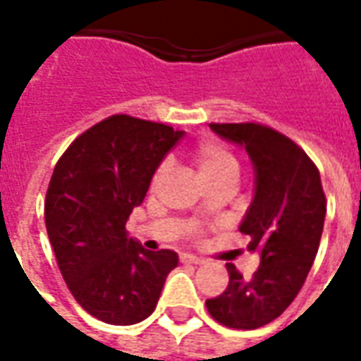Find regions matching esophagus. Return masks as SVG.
I'll list each match as a JSON object with an SVG mask.
<instances>
[{
	"mask_svg": "<svg viewBox=\"0 0 361 361\" xmlns=\"http://www.w3.org/2000/svg\"><path fill=\"white\" fill-rule=\"evenodd\" d=\"M180 261L181 263H193V265H201L203 263V259L197 257V255H191V253H181Z\"/></svg>",
	"mask_w": 361,
	"mask_h": 361,
	"instance_id": "34e87169",
	"label": "esophagus"
}]
</instances>
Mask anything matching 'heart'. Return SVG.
I'll use <instances>...</instances> for the list:
<instances>
[{
    "instance_id": "heart-1",
    "label": "heart",
    "mask_w": 361,
    "mask_h": 361,
    "mask_svg": "<svg viewBox=\"0 0 361 361\" xmlns=\"http://www.w3.org/2000/svg\"><path fill=\"white\" fill-rule=\"evenodd\" d=\"M191 157H193V162L199 168V172L203 173V178L209 183L214 180H220V178H228V176H235L238 178V160L232 154V150L226 149L222 142L219 141H201L197 142L193 150H191ZM166 164L158 166L154 173H152V180H150V185L152 188H158L160 181L164 180L166 176ZM189 234L197 238L201 234L199 228L193 226L189 230Z\"/></svg>"
}]
</instances>
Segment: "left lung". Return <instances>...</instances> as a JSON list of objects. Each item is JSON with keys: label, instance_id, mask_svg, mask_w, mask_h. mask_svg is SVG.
<instances>
[{"label": "left lung", "instance_id": "left-lung-1", "mask_svg": "<svg viewBox=\"0 0 361 361\" xmlns=\"http://www.w3.org/2000/svg\"><path fill=\"white\" fill-rule=\"evenodd\" d=\"M222 139L245 147L255 166V197L240 232L261 265L245 279L228 263L230 282L207 300L214 321L251 331L269 325L294 302L307 279L325 224L326 199L315 162L290 137L257 123H211Z\"/></svg>", "mask_w": 361, "mask_h": 361}]
</instances>
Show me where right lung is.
<instances>
[{"instance_id": "right-lung-1", "label": "right lung", "mask_w": 361, "mask_h": 361, "mask_svg": "<svg viewBox=\"0 0 361 361\" xmlns=\"http://www.w3.org/2000/svg\"><path fill=\"white\" fill-rule=\"evenodd\" d=\"M181 135L116 114L79 135L54 168L44 219L56 261L77 303L108 325L149 317L178 267L173 251H147L127 238L126 222Z\"/></svg>"}]
</instances>
